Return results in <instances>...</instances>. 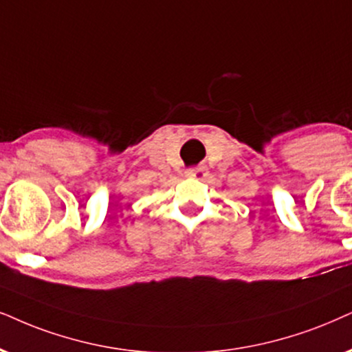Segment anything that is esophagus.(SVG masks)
I'll return each mask as SVG.
<instances>
[{"label":"esophagus","mask_w":352,"mask_h":352,"mask_svg":"<svg viewBox=\"0 0 352 352\" xmlns=\"http://www.w3.org/2000/svg\"><path fill=\"white\" fill-rule=\"evenodd\" d=\"M185 175H186V177H195V179L203 180L204 177H208V167L204 166V164H201V166H198V167L186 168Z\"/></svg>","instance_id":"34e87169"}]
</instances>
